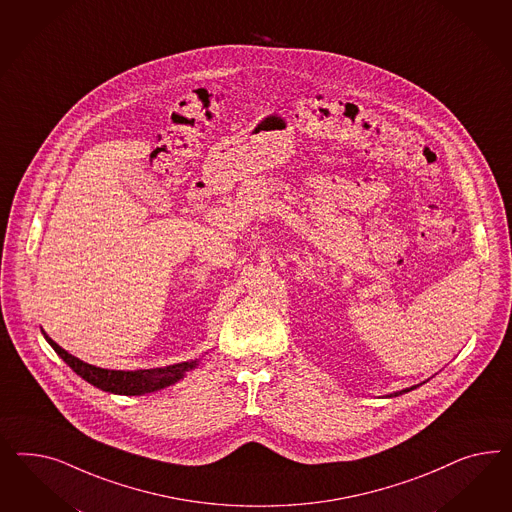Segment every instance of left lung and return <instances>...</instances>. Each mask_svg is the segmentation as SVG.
<instances>
[{
    "label": "left lung",
    "mask_w": 512,
    "mask_h": 512,
    "mask_svg": "<svg viewBox=\"0 0 512 512\" xmlns=\"http://www.w3.org/2000/svg\"><path fill=\"white\" fill-rule=\"evenodd\" d=\"M417 387H419V385H415V387L411 388H403L400 392H394V394H390V396H400V394H405V392H409V390H415Z\"/></svg>",
    "instance_id": "8db88e82"
}]
</instances>
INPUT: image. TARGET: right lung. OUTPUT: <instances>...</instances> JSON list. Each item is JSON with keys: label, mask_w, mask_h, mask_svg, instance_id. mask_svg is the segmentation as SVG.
Instances as JSON below:
<instances>
[{"label": "right lung", "mask_w": 512, "mask_h": 512, "mask_svg": "<svg viewBox=\"0 0 512 512\" xmlns=\"http://www.w3.org/2000/svg\"><path fill=\"white\" fill-rule=\"evenodd\" d=\"M43 336L73 372L80 375L93 387L101 388L105 392H112V394L140 396V394H148V392H155L161 388L171 387L176 381H180L186 372L195 370L199 364V360H191V362H180V364L154 368V370H135V372L105 370V368H97L88 362H82L80 358L69 355L56 341L50 340L45 332H43Z\"/></svg>", "instance_id": "1"}]
</instances>
